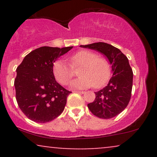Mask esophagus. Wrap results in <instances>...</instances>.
<instances>
[{
    "label": "esophagus",
    "instance_id": "obj_1",
    "mask_svg": "<svg viewBox=\"0 0 157 157\" xmlns=\"http://www.w3.org/2000/svg\"><path fill=\"white\" fill-rule=\"evenodd\" d=\"M74 92H75V93H78V94H84L85 93V91H74Z\"/></svg>",
    "mask_w": 157,
    "mask_h": 157
}]
</instances>
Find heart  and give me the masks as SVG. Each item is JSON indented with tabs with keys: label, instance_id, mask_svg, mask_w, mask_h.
Returning a JSON list of instances; mask_svg holds the SVG:
<instances>
[{
	"label": "heart",
	"instance_id": "heart-1",
	"mask_svg": "<svg viewBox=\"0 0 157 157\" xmlns=\"http://www.w3.org/2000/svg\"><path fill=\"white\" fill-rule=\"evenodd\" d=\"M70 64L65 60L56 61L53 66V73L56 80L66 85L74 75L73 68L80 67V77L72 80L70 86L74 89H83L91 87H101L109 77V65L105 59L98 57L95 53L88 50H81L71 56Z\"/></svg>",
	"mask_w": 157,
	"mask_h": 157
}]
</instances>
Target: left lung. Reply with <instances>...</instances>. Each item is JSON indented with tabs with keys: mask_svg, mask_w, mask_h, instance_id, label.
<instances>
[{
	"mask_svg": "<svg viewBox=\"0 0 157 157\" xmlns=\"http://www.w3.org/2000/svg\"><path fill=\"white\" fill-rule=\"evenodd\" d=\"M105 55L111 66L112 77L105 87L95 92L94 101L88 104L94 115L99 118L116 117L127 107L133 85V71L127 57L117 48L103 42L81 45Z\"/></svg>",
	"mask_w": 157,
	"mask_h": 157,
	"instance_id": "obj_1",
	"label": "left lung"
}]
</instances>
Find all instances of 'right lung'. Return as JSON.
<instances>
[{"label":"right lung","instance_id":"obj_1","mask_svg":"<svg viewBox=\"0 0 157 157\" xmlns=\"http://www.w3.org/2000/svg\"><path fill=\"white\" fill-rule=\"evenodd\" d=\"M73 46H42L24 57L16 69V100L23 113L32 121L45 123L60 116L71 91L54 76V63Z\"/></svg>","mask_w":157,"mask_h":157}]
</instances>
